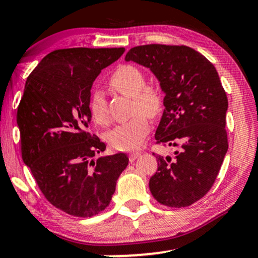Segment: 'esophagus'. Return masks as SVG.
<instances>
[{
  "instance_id": "1",
  "label": "esophagus",
  "mask_w": 258,
  "mask_h": 258,
  "mask_svg": "<svg viewBox=\"0 0 258 258\" xmlns=\"http://www.w3.org/2000/svg\"><path fill=\"white\" fill-rule=\"evenodd\" d=\"M139 155H141V153H139V152H132L131 154H130V161H131V162L135 161V160L137 159Z\"/></svg>"
}]
</instances>
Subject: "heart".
Listing matches in <instances>:
<instances>
[{
	"instance_id": "obj_1",
	"label": "heart",
	"mask_w": 258,
	"mask_h": 258,
	"mask_svg": "<svg viewBox=\"0 0 258 258\" xmlns=\"http://www.w3.org/2000/svg\"><path fill=\"white\" fill-rule=\"evenodd\" d=\"M110 82L121 93L132 97L131 112L138 115L115 127L106 135V139L115 149H133L143 141L150 127L146 115L139 114V112H144L149 116H156L164 105L162 92L156 86H146L144 74L133 65L120 67L112 74ZM90 109L96 122L105 123L108 121L105 102L102 94L94 93L92 96Z\"/></svg>"
}]
</instances>
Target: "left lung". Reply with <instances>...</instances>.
<instances>
[{
  "instance_id": "8db88e82",
  "label": "left lung",
  "mask_w": 258,
  "mask_h": 258,
  "mask_svg": "<svg viewBox=\"0 0 258 258\" xmlns=\"http://www.w3.org/2000/svg\"><path fill=\"white\" fill-rule=\"evenodd\" d=\"M125 60L149 68L158 78L165 110L156 143L178 148L172 156L156 155L150 191L165 206H190L214 185L228 150V99L217 70L186 46H137Z\"/></svg>"
}]
</instances>
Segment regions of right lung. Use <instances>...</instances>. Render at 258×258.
<instances>
[{
	"label": "right lung",
	"mask_w": 258,
	"mask_h": 258,
	"mask_svg": "<svg viewBox=\"0 0 258 258\" xmlns=\"http://www.w3.org/2000/svg\"><path fill=\"white\" fill-rule=\"evenodd\" d=\"M125 48H64L47 54L25 82L17 112L22 158L53 206L75 217L105 210L126 154L100 156L105 144L87 132L91 88Z\"/></svg>",
	"instance_id": "obj_1"
}]
</instances>
